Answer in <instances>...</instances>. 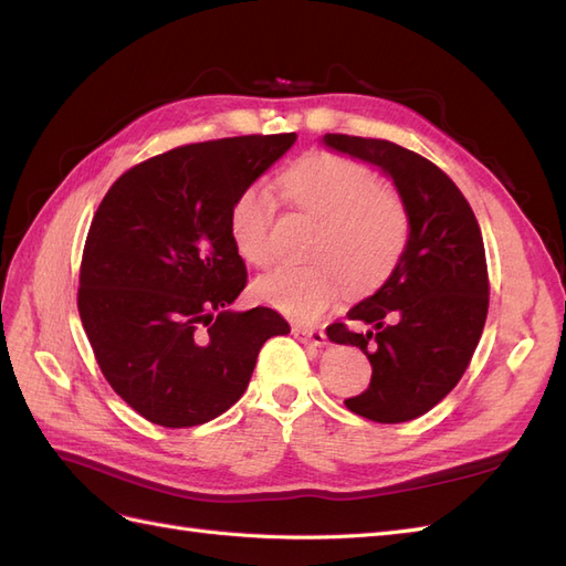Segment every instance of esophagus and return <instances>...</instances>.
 <instances>
[{
    "label": "esophagus",
    "mask_w": 566,
    "mask_h": 566,
    "mask_svg": "<svg viewBox=\"0 0 566 566\" xmlns=\"http://www.w3.org/2000/svg\"><path fill=\"white\" fill-rule=\"evenodd\" d=\"M293 335L304 342V345L323 347L325 345V333L321 328H310V325H293Z\"/></svg>",
    "instance_id": "esophagus-1"
}]
</instances>
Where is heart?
<instances>
[{"instance_id":"obj_1","label":"heart","mask_w":566,"mask_h":566,"mask_svg":"<svg viewBox=\"0 0 566 566\" xmlns=\"http://www.w3.org/2000/svg\"><path fill=\"white\" fill-rule=\"evenodd\" d=\"M281 186L295 208L318 219L310 248L316 260L262 273L252 285L262 302L290 316L314 318L335 300L342 281L352 293H368L399 266L410 233L406 202L368 165L337 153H314L290 167ZM271 221L266 188L245 186L229 212L231 241L245 262L269 260Z\"/></svg>"}]
</instances>
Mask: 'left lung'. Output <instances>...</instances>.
<instances>
[{"label":"left lung","instance_id":"8db88e82","mask_svg":"<svg viewBox=\"0 0 566 566\" xmlns=\"http://www.w3.org/2000/svg\"><path fill=\"white\" fill-rule=\"evenodd\" d=\"M325 146L380 167L406 202L410 233L399 266L378 293L328 325L337 345L358 347L370 385L345 399L373 422H406L434 408L468 370L489 312L482 229L460 188L418 153L385 139L325 134Z\"/></svg>","mask_w":566,"mask_h":566}]
</instances>
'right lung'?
<instances>
[{
	"label": "right lung",
	"mask_w": 566,
	"mask_h": 566,
	"mask_svg": "<svg viewBox=\"0 0 566 566\" xmlns=\"http://www.w3.org/2000/svg\"><path fill=\"white\" fill-rule=\"evenodd\" d=\"M295 139L179 146L127 169L101 200L77 310L104 378L146 420L193 427L221 416L243 397L264 342L290 333L269 306L231 310L248 269L229 212Z\"/></svg>",
	"instance_id": "right-lung-1"
}]
</instances>
